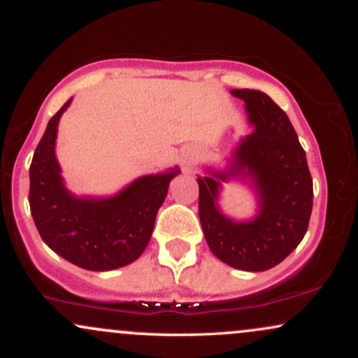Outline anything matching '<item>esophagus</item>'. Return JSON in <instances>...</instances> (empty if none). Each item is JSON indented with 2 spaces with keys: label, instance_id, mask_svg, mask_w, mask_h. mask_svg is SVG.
<instances>
[{
  "label": "esophagus",
  "instance_id": "obj_1",
  "mask_svg": "<svg viewBox=\"0 0 358 358\" xmlns=\"http://www.w3.org/2000/svg\"><path fill=\"white\" fill-rule=\"evenodd\" d=\"M187 165H188V162H187Z\"/></svg>",
  "mask_w": 358,
  "mask_h": 358
}]
</instances>
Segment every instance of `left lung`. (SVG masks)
<instances>
[{
	"label": "left lung",
	"mask_w": 358,
	"mask_h": 358,
	"mask_svg": "<svg viewBox=\"0 0 358 358\" xmlns=\"http://www.w3.org/2000/svg\"><path fill=\"white\" fill-rule=\"evenodd\" d=\"M256 126L242 139L232 168L199 178V213L208 248L242 271L274 268L298 248L313 208V180L306 153L286 113L261 90L234 89ZM245 174L257 185L262 210L256 221L234 222L216 207L220 181Z\"/></svg>",
	"instance_id": "8db88e82"
}]
</instances>
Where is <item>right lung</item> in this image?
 <instances>
[{"label": "right lung", "mask_w": 358, "mask_h": 358, "mask_svg": "<svg viewBox=\"0 0 358 358\" xmlns=\"http://www.w3.org/2000/svg\"><path fill=\"white\" fill-rule=\"evenodd\" d=\"M62 106L48 121L30 165L31 217L45 244L72 264L110 271L136 261L153 234L158 208L178 170L138 178L113 199H77L65 190L55 158Z\"/></svg>", "instance_id": "1"}]
</instances>
